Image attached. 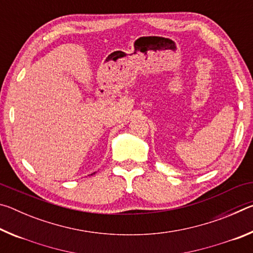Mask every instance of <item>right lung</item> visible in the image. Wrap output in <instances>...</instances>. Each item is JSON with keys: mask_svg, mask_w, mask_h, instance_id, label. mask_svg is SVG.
Segmentation results:
<instances>
[{"mask_svg": "<svg viewBox=\"0 0 253 253\" xmlns=\"http://www.w3.org/2000/svg\"><path fill=\"white\" fill-rule=\"evenodd\" d=\"M92 174H95V173H92ZM92 174H91V175H92Z\"/></svg>", "mask_w": 253, "mask_h": 253, "instance_id": "1", "label": "right lung"}]
</instances>
